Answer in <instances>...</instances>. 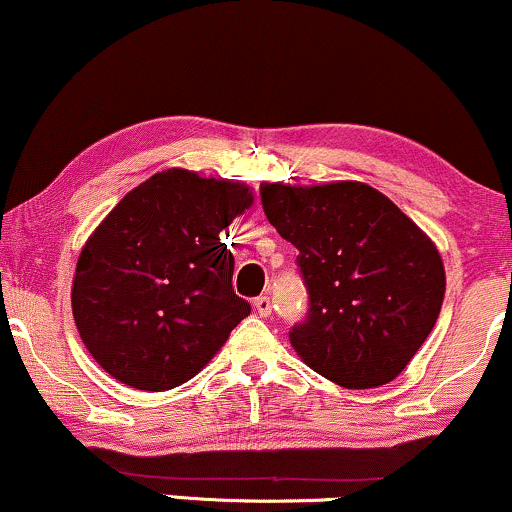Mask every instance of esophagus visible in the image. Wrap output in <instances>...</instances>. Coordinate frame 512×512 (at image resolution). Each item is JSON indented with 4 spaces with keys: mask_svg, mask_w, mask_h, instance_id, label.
<instances>
[{
    "mask_svg": "<svg viewBox=\"0 0 512 512\" xmlns=\"http://www.w3.org/2000/svg\"><path fill=\"white\" fill-rule=\"evenodd\" d=\"M255 310H257V313H260L262 317L272 315V298H269V296L255 298Z\"/></svg>",
    "mask_w": 512,
    "mask_h": 512,
    "instance_id": "34e87169",
    "label": "esophagus"
}]
</instances>
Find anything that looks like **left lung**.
<instances>
[{
  "instance_id": "8db88e82",
  "label": "left lung",
  "mask_w": 512,
  "mask_h": 512,
  "mask_svg": "<svg viewBox=\"0 0 512 512\" xmlns=\"http://www.w3.org/2000/svg\"><path fill=\"white\" fill-rule=\"evenodd\" d=\"M264 214L298 248L308 317L296 354L349 390L395 380L436 325L445 269L433 240L366 182L260 187Z\"/></svg>"
}]
</instances>
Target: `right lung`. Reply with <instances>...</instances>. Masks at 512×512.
<instances>
[{
    "label": "right lung",
    "mask_w": 512,
    "mask_h": 512,
    "mask_svg": "<svg viewBox=\"0 0 512 512\" xmlns=\"http://www.w3.org/2000/svg\"><path fill=\"white\" fill-rule=\"evenodd\" d=\"M243 182L168 168L134 187L76 262L72 313L88 354L137 390H173L226 344L250 303L221 233L252 204Z\"/></svg>",
    "instance_id": "right-lung-1"
}]
</instances>
